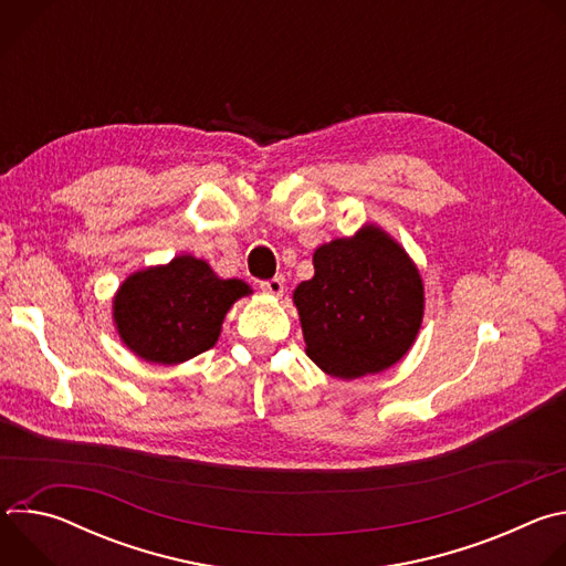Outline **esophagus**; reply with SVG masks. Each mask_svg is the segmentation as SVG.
I'll list each match as a JSON object with an SVG mask.
<instances>
[{"mask_svg":"<svg viewBox=\"0 0 566 566\" xmlns=\"http://www.w3.org/2000/svg\"><path fill=\"white\" fill-rule=\"evenodd\" d=\"M260 289L264 291V293H269V295H282L284 293V277H273V280H266V282H262L260 284Z\"/></svg>","mask_w":566,"mask_h":566,"instance_id":"esophagus-1","label":"esophagus"}]
</instances>
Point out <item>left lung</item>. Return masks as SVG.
Segmentation results:
<instances>
[{"label":"left lung","mask_w":566,"mask_h":566,"mask_svg":"<svg viewBox=\"0 0 566 566\" xmlns=\"http://www.w3.org/2000/svg\"><path fill=\"white\" fill-rule=\"evenodd\" d=\"M315 275L293 302L306 356L336 378L378 374L412 347L423 319L419 269L385 230L369 223L313 253Z\"/></svg>","instance_id":"obj_1"}]
</instances>
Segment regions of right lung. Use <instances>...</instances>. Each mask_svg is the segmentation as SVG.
<instances>
[{
  "instance_id": "add662e5",
  "label": "right lung",
  "mask_w": 566,
  "mask_h": 566,
  "mask_svg": "<svg viewBox=\"0 0 566 566\" xmlns=\"http://www.w3.org/2000/svg\"><path fill=\"white\" fill-rule=\"evenodd\" d=\"M251 293L247 282L221 280L203 260L179 255L120 284L114 322L138 358L177 365L214 347L228 308Z\"/></svg>"
}]
</instances>
